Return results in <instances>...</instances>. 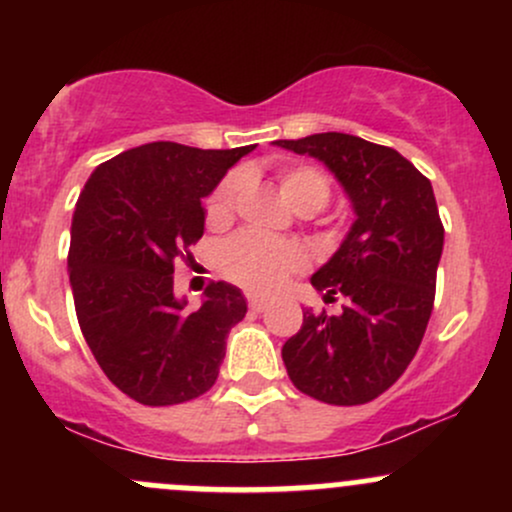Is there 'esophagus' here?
Wrapping results in <instances>:
<instances>
[{"label": "esophagus", "mask_w": 512, "mask_h": 512, "mask_svg": "<svg viewBox=\"0 0 512 512\" xmlns=\"http://www.w3.org/2000/svg\"><path fill=\"white\" fill-rule=\"evenodd\" d=\"M248 305H250L252 313H264V310L269 308V303L264 301V298H257V296H250L248 298Z\"/></svg>", "instance_id": "1"}]
</instances>
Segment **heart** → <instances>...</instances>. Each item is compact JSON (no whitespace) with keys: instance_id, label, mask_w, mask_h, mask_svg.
<instances>
[{"instance_id":"b5f03b06","label":"heart","mask_w":512,"mask_h":512,"mask_svg":"<svg viewBox=\"0 0 512 512\" xmlns=\"http://www.w3.org/2000/svg\"><path fill=\"white\" fill-rule=\"evenodd\" d=\"M240 190H243V175L233 173L216 187L207 202V221L223 223L231 219ZM281 197L296 211H317L330 199V182L315 168H289L279 175ZM223 274L231 281L252 293H274L279 291L293 274L305 267V255L296 245L279 243V240L264 238L260 233H240L228 240L219 252Z\"/></svg>"}]
</instances>
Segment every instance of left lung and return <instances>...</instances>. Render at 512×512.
Returning a JSON list of instances; mask_svg holds the SVG:
<instances>
[{
  "label": "left lung",
  "mask_w": 512,
  "mask_h": 512,
  "mask_svg": "<svg viewBox=\"0 0 512 512\" xmlns=\"http://www.w3.org/2000/svg\"><path fill=\"white\" fill-rule=\"evenodd\" d=\"M325 163L354 209L337 252L310 284L342 313H303L281 349L291 383L327 404H366L397 383L424 339L443 255L431 180L402 154L354 134L274 142Z\"/></svg>",
  "instance_id": "left-lung-1"
}]
</instances>
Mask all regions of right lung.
I'll use <instances>...</instances> for the list:
<instances>
[{
  "instance_id": "1",
  "label": "right lung",
  "mask_w": 512,
  "mask_h": 512,
  "mask_svg": "<svg viewBox=\"0 0 512 512\" xmlns=\"http://www.w3.org/2000/svg\"><path fill=\"white\" fill-rule=\"evenodd\" d=\"M252 149L144 144L101 163L79 195L67 260L76 317L110 383L139 404L204 395L219 378L228 332L248 313L226 281L187 308L173 293V262L202 238V199Z\"/></svg>"
}]
</instances>
